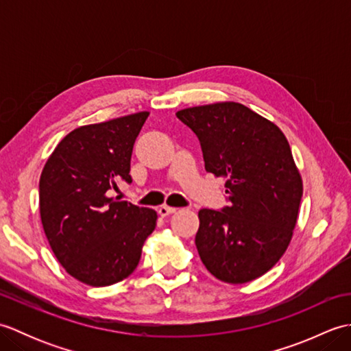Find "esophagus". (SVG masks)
I'll return each mask as SVG.
<instances>
[{"mask_svg":"<svg viewBox=\"0 0 351 351\" xmlns=\"http://www.w3.org/2000/svg\"><path fill=\"white\" fill-rule=\"evenodd\" d=\"M176 211V208H171V206H167V205H162L158 208V214L161 215V217H167V215L173 214Z\"/></svg>","mask_w":351,"mask_h":351,"instance_id":"34e87169","label":"esophagus"}]
</instances>
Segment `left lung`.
Segmentation results:
<instances>
[{
	"label": "left lung",
	"mask_w": 351,
	"mask_h": 351,
	"mask_svg": "<svg viewBox=\"0 0 351 351\" xmlns=\"http://www.w3.org/2000/svg\"><path fill=\"white\" fill-rule=\"evenodd\" d=\"M176 117L199 138L208 173L226 180L229 205L199 211L200 259L223 282L259 278L285 253L303 195L288 140L238 102L185 108Z\"/></svg>",
	"instance_id": "1"
}]
</instances>
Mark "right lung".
I'll list each match as a JSON object with an SVG mask.
<instances>
[{"instance_id":"right-lung-1","label":"right lung","mask_w":351,"mask_h":351,"mask_svg":"<svg viewBox=\"0 0 351 351\" xmlns=\"http://www.w3.org/2000/svg\"><path fill=\"white\" fill-rule=\"evenodd\" d=\"M147 111L80 126L69 132L42 170L40 219L64 270L92 287L113 285L136 270L156 213L110 197L130 175L132 146Z\"/></svg>"}]
</instances>
